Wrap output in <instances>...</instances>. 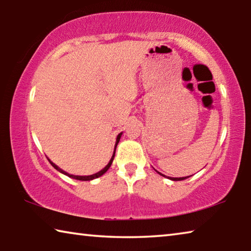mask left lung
<instances>
[{
  "label": "left lung",
  "mask_w": 251,
  "mask_h": 251,
  "mask_svg": "<svg viewBox=\"0 0 251 251\" xmlns=\"http://www.w3.org/2000/svg\"><path fill=\"white\" fill-rule=\"evenodd\" d=\"M158 174H160L159 172H157ZM161 176H164V177H166L165 175H163V174H160ZM188 177H190V176H187V177H179V178H176V177H167V178H169V179H172V180H184V179H186V178H188Z\"/></svg>",
  "instance_id": "8db88e82"
}]
</instances>
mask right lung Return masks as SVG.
<instances>
[{
	"label": "right lung",
	"mask_w": 251,
	"mask_h": 251,
	"mask_svg": "<svg viewBox=\"0 0 251 251\" xmlns=\"http://www.w3.org/2000/svg\"><path fill=\"white\" fill-rule=\"evenodd\" d=\"M122 134H123V133L118 134V136H117V138H116V144H115V150H114V154H113V156H112V158H110L109 163H108L107 165H106V166H105L103 169H101L100 172L96 173V174H93V175H90V176H75V175H71V174H69V173L64 172V171H63V169H61V168H59L58 166H56V165H55L54 163H52V161H50V159H49V160H50V165H52V166H53L55 169H57V171H58L59 173L64 174V175L69 176V177H71V178H74V179H77V180H92V179H95V178H99V177H100L101 175H103V174H105L106 172H107V171H108V168L110 167V165H112V163H113V159H114V157H115V151H116V146H117L118 142H120V139H121V136H122Z\"/></svg>",
	"instance_id": "right-lung-1"
}]
</instances>
